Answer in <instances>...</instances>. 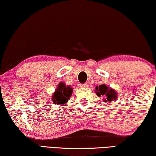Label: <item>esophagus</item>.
<instances>
[{"mask_svg":"<svg viewBox=\"0 0 156 156\" xmlns=\"http://www.w3.org/2000/svg\"><path fill=\"white\" fill-rule=\"evenodd\" d=\"M79 87H81V88H86V87H88V84L87 83L80 84H79Z\"/></svg>","mask_w":156,"mask_h":156,"instance_id":"obj_1","label":"esophagus"}]
</instances>
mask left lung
<instances>
[{
	"instance_id": "8db88e82",
	"label": "left lung",
	"mask_w": 156,
	"mask_h": 156,
	"mask_svg": "<svg viewBox=\"0 0 156 156\" xmlns=\"http://www.w3.org/2000/svg\"><path fill=\"white\" fill-rule=\"evenodd\" d=\"M96 94L98 96H103L106 100L104 101L106 102L107 100L109 102H112L113 100H116L117 98V93L112 89L108 87L105 84H101L98 87H96Z\"/></svg>"
}]
</instances>
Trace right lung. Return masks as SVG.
<instances>
[{
    "label": "right lung",
    "instance_id": "add662e5",
    "mask_svg": "<svg viewBox=\"0 0 156 156\" xmlns=\"http://www.w3.org/2000/svg\"><path fill=\"white\" fill-rule=\"evenodd\" d=\"M73 89L69 86L67 87L64 83H60L52 96V100L54 104L65 105L72 96Z\"/></svg>",
    "mask_w": 156,
    "mask_h": 156
}]
</instances>
